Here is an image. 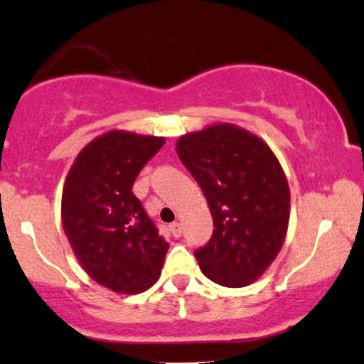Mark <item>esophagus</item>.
<instances>
[{
  "instance_id": "esophagus-1",
  "label": "esophagus",
  "mask_w": 364,
  "mask_h": 364,
  "mask_svg": "<svg viewBox=\"0 0 364 364\" xmlns=\"http://www.w3.org/2000/svg\"><path fill=\"white\" fill-rule=\"evenodd\" d=\"M169 230H171V233H173L174 238L181 237V225H179L178 222H174V223L169 225Z\"/></svg>"
}]
</instances>
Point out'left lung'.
<instances>
[{"label": "left lung", "mask_w": 364, "mask_h": 364, "mask_svg": "<svg viewBox=\"0 0 364 364\" xmlns=\"http://www.w3.org/2000/svg\"><path fill=\"white\" fill-rule=\"evenodd\" d=\"M176 153L213 216V235L195 252L201 272L223 287L255 282L279 255L291 216L277 156L259 136L228 122L181 136Z\"/></svg>", "instance_id": "8db88e82"}]
</instances>
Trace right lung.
Wrapping results in <instances>:
<instances>
[{
	"instance_id": "right-lung-1",
	"label": "right lung",
	"mask_w": 364,
	"mask_h": 364,
	"mask_svg": "<svg viewBox=\"0 0 364 364\" xmlns=\"http://www.w3.org/2000/svg\"><path fill=\"white\" fill-rule=\"evenodd\" d=\"M164 141L112 129L77 154L63 183L62 225L73 254L90 279L117 294L148 291L169 248L132 193Z\"/></svg>"
}]
</instances>
